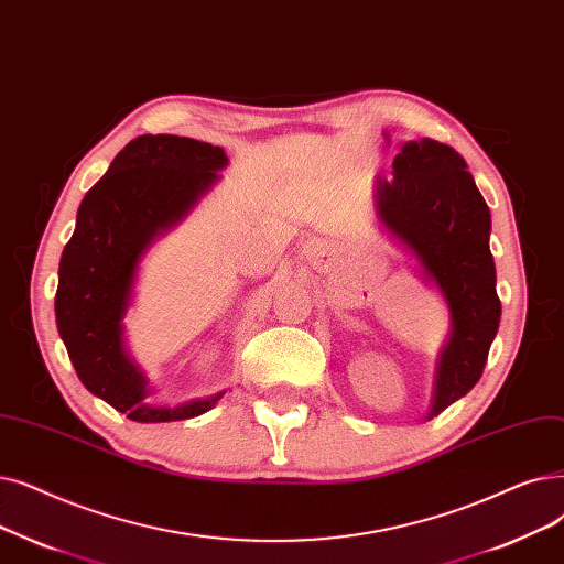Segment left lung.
I'll return each instance as SVG.
<instances>
[{
  "label": "left lung",
  "mask_w": 564,
  "mask_h": 564,
  "mask_svg": "<svg viewBox=\"0 0 564 564\" xmlns=\"http://www.w3.org/2000/svg\"><path fill=\"white\" fill-rule=\"evenodd\" d=\"M391 167L394 177L376 180L378 221L449 311V336L437 355L426 414L433 420L477 384L498 334L500 300L488 249L491 212L449 144L408 140Z\"/></svg>",
  "instance_id": "obj_1"
}]
</instances>
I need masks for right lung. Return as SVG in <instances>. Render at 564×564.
I'll return each mask as SVG.
<instances>
[{
	"mask_svg": "<svg viewBox=\"0 0 564 564\" xmlns=\"http://www.w3.org/2000/svg\"><path fill=\"white\" fill-rule=\"evenodd\" d=\"M221 147L180 135H140L80 203L59 260L57 329L80 382L133 422L198 417L226 391L177 405L147 401L152 387L124 338L138 269L152 243L180 226L221 180Z\"/></svg>",
	"mask_w": 564,
	"mask_h": 564,
	"instance_id": "1",
	"label": "right lung"
}]
</instances>
